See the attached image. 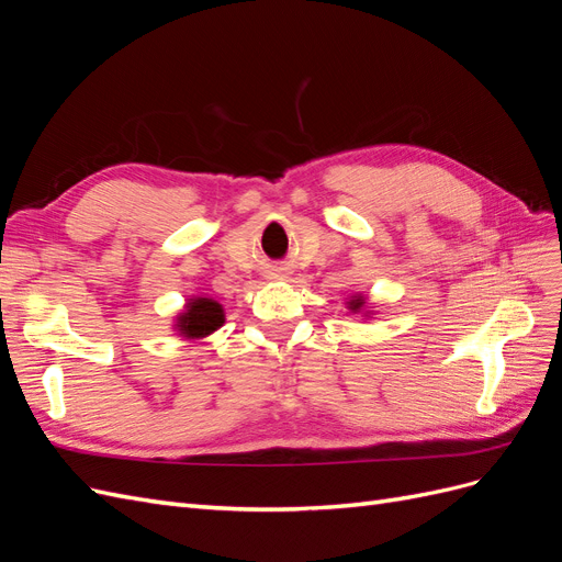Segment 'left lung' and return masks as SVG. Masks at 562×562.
<instances>
[{
  "mask_svg": "<svg viewBox=\"0 0 562 562\" xmlns=\"http://www.w3.org/2000/svg\"><path fill=\"white\" fill-rule=\"evenodd\" d=\"M363 304H366V300H363L361 295H356V297L349 300V310H351V312H359V310L363 307Z\"/></svg>",
  "mask_w": 562,
  "mask_h": 562,
  "instance_id": "1",
  "label": "left lung"
}]
</instances>
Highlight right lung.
<instances>
[{"label": "right lung", "mask_w": 562, "mask_h": 562, "mask_svg": "<svg viewBox=\"0 0 562 562\" xmlns=\"http://www.w3.org/2000/svg\"><path fill=\"white\" fill-rule=\"evenodd\" d=\"M225 323L223 304L211 297H192L184 304V312L176 318V330L184 339H201L215 333Z\"/></svg>", "instance_id": "add662e5"}]
</instances>
